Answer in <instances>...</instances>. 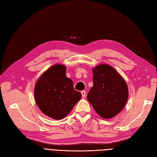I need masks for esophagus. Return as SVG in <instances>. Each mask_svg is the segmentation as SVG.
<instances>
[{
	"mask_svg": "<svg viewBox=\"0 0 157 157\" xmlns=\"http://www.w3.org/2000/svg\"><path fill=\"white\" fill-rule=\"evenodd\" d=\"M81 94H82V98H85V97L86 96V91H82Z\"/></svg>",
	"mask_w": 157,
	"mask_h": 157,
	"instance_id": "1",
	"label": "esophagus"
}]
</instances>
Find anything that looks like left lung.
Here are the masks:
<instances>
[{"instance_id": "1", "label": "left lung", "mask_w": 157, "mask_h": 157, "mask_svg": "<svg viewBox=\"0 0 157 157\" xmlns=\"http://www.w3.org/2000/svg\"><path fill=\"white\" fill-rule=\"evenodd\" d=\"M93 74L94 86L87 94V100L102 118L113 117L127 101V83L117 70L108 64L97 66Z\"/></svg>"}]
</instances>
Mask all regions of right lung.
Listing matches in <instances>:
<instances>
[{"label":"right lung","instance_id":"right-lung-1","mask_svg":"<svg viewBox=\"0 0 157 157\" xmlns=\"http://www.w3.org/2000/svg\"><path fill=\"white\" fill-rule=\"evenodd\" d=\"M66 66L55 64L40 76L34 87V98L44 114L54 119L64 118L82 98L73 82L66 75Z\"/></svg>","mask_w":157,"mask_h":157}]
</instances>
